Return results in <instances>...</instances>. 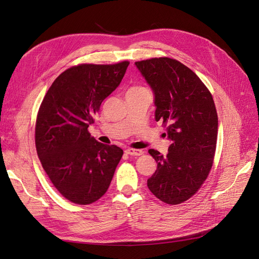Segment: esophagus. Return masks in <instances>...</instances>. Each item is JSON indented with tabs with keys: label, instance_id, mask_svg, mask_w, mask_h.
I'll use <instances>...</instances> for the list:
<instances>
[{
	"label": "esophagus",
	"instance_id": "esophagus-1",
	"mask_svg": "<svg viewBox=\"0 0 259 259\" xmlns=\"http://www.w3.org/2000/svg\"><path fill=\"white\" fill-rule=\"evenodd\" d=\"M125 153L128 155H142L143 154V150L140 149H133V148H128L125 150Z\"/></svg>",
	"mask_w": 259,
	"mask_h": 259
}]
</instances>
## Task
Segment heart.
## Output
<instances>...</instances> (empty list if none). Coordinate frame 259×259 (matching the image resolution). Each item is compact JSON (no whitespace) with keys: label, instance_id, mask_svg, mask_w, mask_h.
Masks as SVG:
<instances>
[{"label":"heart","instance_id":"heart-1","mask_svg":"<svg viewBox=\"0 0 259 259\" xmlns=\"http://www.w3.org/2000/svg\"><path fill=\"white\" fill-rule=\"evenodd\" d=\"M139 89H142V88H134V89H131V90H139Z\"/></svg>","mask_w":259,"mask_h":259}]
</instances>
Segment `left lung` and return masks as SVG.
<instances>
[{
	"mask_svg": "<svg viewBox=\"0 0 259 259\" xmlns=\"http://www.w3.org/2000/svg\"><path fill=\"white\" fill-rule=\"evenodd\" d=\"M154 95L155 121L166 125V155L150 149L158 167L147 185L170 205L190 199L205 182L216 150L218 117L213 97L200 77L168 57L135 62Z\"/></svg>",
	"mask_w": 259,
	"mask_h": 259,
	"instance_id": "8db88e82",
	"label": "left lung"
}]
</instances>
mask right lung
<instances>
[{
  "instance_id": "right-lung-1",
  "label": "right lung",
  "mask_w": 259,
  "mask_h": 259,
  "mask_svg": "<svg viewBox=\"0 0 259 259\" xmlns=\"http://www.w3.org/2000/svg\"><path fill=\"white\" fill-rule=\"evenodd\" d=\"M128 65L122 61L69 68L53 82L38 109V159L54 187L75 204H91L103 197L123 155L121 148L97 142L88 128Z\"/></svg>"
}]
</instances>
